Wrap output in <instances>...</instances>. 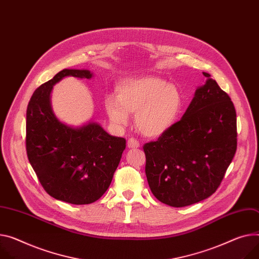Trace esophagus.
<instances>
[{"label": "esophagus", "mask_w": 259, "mask_h": 259, "mask_svg": "<svg viewBox=\"0 0 259 259\" xmlns=\"http://www.w3.org/2000/svg\"><path fill=\"white\" fill-rule=\"evenodd\" d=\"M127 147L131 149H136L140 147V143H139L136 139L134 138H130L128 141H127Z\"/></svg>", "instance_id": "esophagus-1"}]
</instances>
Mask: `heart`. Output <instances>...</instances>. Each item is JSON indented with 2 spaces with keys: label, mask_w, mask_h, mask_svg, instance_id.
Returning <instances> with one entry per match:
<instances>
[{
  "label": "heart",
  "mask_w": 259,
  "mask_h": 259,
  "mask_svg": "<svg viewBox=\"0 0 259 259\" xmlns=\"http://www.w3.org/2000/svg\"><path fill=\"white\" fill-rule=\"evenodd\" d=\"M183 94L175 85L156 76L128 77L116 86V96L105 99L111 122L123 126L130 114H136V125L146 137L165 134L177 121L183 110Z\"/></svg>",
  "instance_id": "b5f03b06"
}]
</instances>
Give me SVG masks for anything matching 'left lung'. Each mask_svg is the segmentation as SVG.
Masks as SVG:
<instances>
[{
    "label": "left lung",
    "instance_id": "8db88e82",
    "mask_svg": "<svg viewBox=\"0 0 259 259\" xmlns=\"http://www.w3.org/2000/svg\"><path fill=\"white\" fill-rule=\"evenodd\" d=\"M180 121L143 146L149 188L161 202L184 207L211 196L236 151V113L210 74Z\"/></svg>",
    "mask_w": 259,
    "mask_h": 259
}]
</instances>
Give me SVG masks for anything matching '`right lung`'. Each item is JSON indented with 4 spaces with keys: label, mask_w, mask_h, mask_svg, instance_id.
<instances>
[{
    "label": "right lung",
    "mask_w": 259,
    "mask_h": 259,
    "mask_svg": "<svg viewBox=\"0 0 259 259\" xmlns=\"http://www.w3.org/2000/svg\"><path fill=\"white\" fill-rule=\"evenodd\" d=\"M65 76L91 78L93 74L86 69H63L35 90L27 108L26 149L50 196L71 204H89L110 187L126 141L96 122L72 127L59 120L52 110L51 92Z\"/></svg>",
    "instance_id": "add662e5"
}]
</instances>
